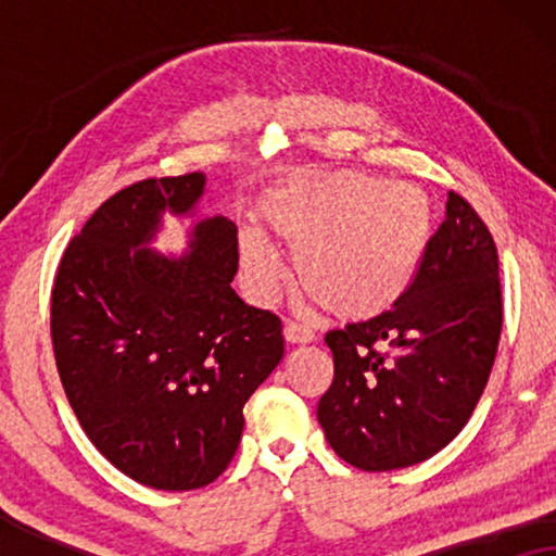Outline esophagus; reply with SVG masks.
<instances>
[{"instance_id":"34e87169","label":"esophagus","mask_w":556,"mask_h":556,"mask_svg":"<svg viewBox=\"0 0 556 556\" xmlns=\"http://www.w3.org/2000/svg\"><path fill=\"white\" fill-rule=\"evenodd\" d=\"M283 337H286L288 344H311V341L316 339V333L311 331L306 324L286 321V326H283Z\"/></svg>"}]
</instances>
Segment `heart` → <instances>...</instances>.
I'll use <instances>...</instances> for the list:
<instances>
[{
  "label": "heart",
  "instance_id": "1",
  "mask_svg": "<svg viewBox=\"0 0 556 556\" xmlns=\"http://www.w3.org/2000/svg\"><path fill=\"white\" fill-rule=\"evenodd\" d=\"M263 230L293 250V278L333 316L367 318L402 299L432 232V204L409 181L362 172L303 177L261 207ZM245 278L261 299L278 291L283 268L261 235H240Z\"/></svg>",
  "mask_w": 556,
  "mask_h": 556
}]
</instances>
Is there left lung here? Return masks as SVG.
Returning <instances> with one entry per match:
<instances>
[{
    "instance_id": "left-lung-1",
    "label": "left lung",
    "mask_w": 556,
    "mask_h": 556,
    "mask_svg": "<svg viewBox=\"0 0 556 556\" xmlns=\"http://www.w3.org/2000/svg\"><path fill=\"white\" fill-rule=\"evenodd\" d=\"M501 321L496 242L451 189L443 225L402 299L326 333L333 379L318 400V422L333 453L377 473L443 451L481 400Z\"/></svg>"
}]
</instances>
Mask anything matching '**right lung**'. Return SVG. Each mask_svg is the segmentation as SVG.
Returning <instances> with one entry per match:
<instances>
[{
    "instance_id": "add662e5",
    "label": "right lung",
    "mask_w": 556,
    "mask_h": 556,
    "mask_svg": "<svg viewBox=\"0 0 556 556\" xmlns=\"http://www.w3.org/2000/svg\"><path fill=\"white\" fill-rule=\"evenodd\" d=\"M200 172L141 179L109 197L60 257L50 337L60 382L90 443L134 481L202 489L238 451L242 407L283 359L273 311L232 291L238 227L197 225L192 253L151 250L164 210H192Z\"/></svg>"
}]
</instances>
